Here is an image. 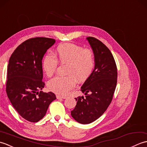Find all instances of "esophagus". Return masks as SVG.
<instances>
[{"instance_id":"esophagus-1","label":"esophagus","mask_w":147,"mask_h":147,"mask_svg":"<svg viewBox=\"0 0 147 147\" xmlns=\"http://www.w3.org/2000/svg\"><path fill=\"white\" fill-rule=\"evenodd\" d=\"M56 97H57V99H59V98H63V99H65V98H67V96H61V95H57L56 96Z\"/></svg>"}]
</instances>
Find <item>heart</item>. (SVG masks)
Returning a JSON list of instances; mask_svg holds the SVG:
<instances>
[{
	"label": "heart",
	"mask_w": 147,
	"mask_h": 147,
	"mask_svg": "<svg viewBox=\"0 0 147 147\" xmlns=\"http://www.w3.org/2000/svg\"><path fill=\"white\" fill-rule=\"evenodd\" d=\"M46 54L42 61V69L49 77L54 74L58 66V62L67 64L65 76H56L49 81L50 90L58 94L65 95L73 88L76 83L84 82L91 75L95 65V54L92 49L72 43L59 45L54 53Z\"/></svg>",
	"instance_id": "b5f03b06"
}]
</instances>
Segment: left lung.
I'll return each instance as SVG.
<instances>
[{"label": "left lung", "instance_id": "8db88e82", "mask_svg": "<svg viewBox=\"0 0 147 147\" xmlns=\"http://www.w3.org/2000/svg\"><path fill=\"white\" fill-rule=\"evenodd\" d=\"M86 39L95 54V65L81 87L85 96L75 98L76 105L71 112L74 120L83 124L95 121L107 110L113 98L117 78L116 64L110 50L94 37Z\"/></svg>", "mask_w": 147, "mask_h": 147}]
</instances>
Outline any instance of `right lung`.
Masks as SVG:
<instances>
[{"label": "right lung", "mask_w": 147, "mask_h": 147, "mask_svg": "<svg viewBox=\"0 0 147 147\" xmlns=\"http://www.w3.org/2000/svg\"><path fill=\"white\" fill-rule=\"evenodd\" d=\"M55 40L36 37L26 40L12 53L9 61L6 92L13 107L24 119L36 123L45 116L54 93L39 90L44 88L42 59Z\"/></svg>", "instance_id": "1"}]
</instances>
